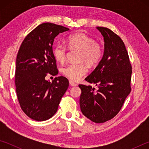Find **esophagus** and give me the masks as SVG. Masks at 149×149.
Wrapping results in <instances>:
<instances>
[{"mask_svg":"<svg viewBox=\"0 0 149 149\" xmlns=\"http://www.w3.org/2000/svg\"><path fill=\"white\" fill-rule=\"evenodd\" d=\"M69 83H70V85L72 87H75V86H77V84H75V83H74V81H71V80L69 81Z\"/></svg>","mask_w":149,"mask_h":149,"instance_id":"obj_1","label":"esophagus"}]
</instances>
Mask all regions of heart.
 I'll return each instance as SVG.
<instances>
[{
  "label": "heart",
  "mask_w": 149,
  "mask_h": 149,
  "mask_svg": "<svg viewBox=\"0 0 149 149\" xmlns=\"http://www.w3.org/2000/svg\"><path fill=\"white\" fill-rule=\"evenodd\" d=\"M68 47L70 50H79V61L84 62L92 66L97 64L101 58L102 49L100 45L95 39L82 32H77L70 35L66 40ZM66 47L62 43H56L52 52L58 62H64L66 55ZM63 75L72 81L79 80L87 73V68L84 64H70L62 69Z\"/></svg>",
  "instance_id": "obj_1"
}]
</instances>
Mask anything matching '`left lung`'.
<instances>
[{
    "mask_svg": "<svg viewBox=\"0 0 149 149\" xmlns=\"http://www.w3.org/2000/svg\"><path fill=\"white\" fill-rule=\"evenodd\" d=\"M104 37V50L99 64L85 81L95 84L79 85V105L85 117L95 123H104L116 116L131 92L132 65L124 43L110 29L97 27Z\"/></svg>",
    "mask_w": 149,
    "mask_h": 149,
    "instance_id": "8db88e82",
    "label": "left lung"
}]
</instances>
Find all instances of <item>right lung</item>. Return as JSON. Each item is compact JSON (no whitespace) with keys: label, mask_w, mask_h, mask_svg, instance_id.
<instances>
[{"label":"right lung","mask_w":149,"mask_h":149,"mask_svg":"<svg viewBox=\"0 0 149 149\" xmlns=\"http://www.w3.org/2000/svg\"><path fill=\"white\" fill-rule=\"evenodd\" d=\"M64 26L43 23L31 31L17 52L15 84L20 107L31 119L49 120L56 112L62 97L69 86L66 77L59 76L52 82L48 75L58 73L52 52L54 38L68 31Z\"/></svg>","instance_id":"obj_1"}]
</instances>
